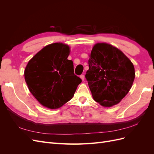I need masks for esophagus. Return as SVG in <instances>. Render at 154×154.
<instances>
[{
	"label": "esophagus",
	"mask_w": 154,
	"mask_h": 154,
	"mask_svg": "<svg viewBox=\"0 0 154 154\" xmlns=\"http://www.w3.org/2000/svg\"><path fill=\"white\" fill-rule=\"evenodd\" d=\"M80 78L82 80V81H84L85 80V76L84 74H82V75H80Z\"/></svg>",
	"instance_id": "esophagus-1"
}]
</instances>
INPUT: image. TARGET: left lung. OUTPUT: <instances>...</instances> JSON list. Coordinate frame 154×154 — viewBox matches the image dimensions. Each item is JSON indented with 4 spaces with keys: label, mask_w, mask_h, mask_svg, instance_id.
I'll list each match as a JSON object with an SVG mask.
<instances>
[{
    "label": "left lung",
    "mask_w": 154,
    "mask_h": 154,
    "mask_svg": "<svg viewBox=\"0 0 154 154\" xmlns=\"http://www.w3.org/2000/svg\"><path fill=\"white\" fill-rule=\"evenodd\" d=\"M89 57L85 78L93 99L105 107L119 103L132 86L133 63L122 51L106 43L95 44Z\"/></svg>",
    "instance_id": "1"
}]
</instances>
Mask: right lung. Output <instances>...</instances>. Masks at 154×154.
<instances>
[{
    "label": "right lung",
    "instance_id": "right-lung-1",
    "mask_svg": "<svg viewBox=\"0 0 154 154\" xmlns=\"http://www.w3.org/2000/svg\"><path fill=\"white\" fill-rule=\"evenodd\" d=\"M69 53L66 44H49L37 53L25 69L29 91L48 109H58L71 100L82 82L74 73L72 61L67 59Z\"/></svg>",
    "mask_w": 154,
    "mask_h": 154
}]
</instances>
